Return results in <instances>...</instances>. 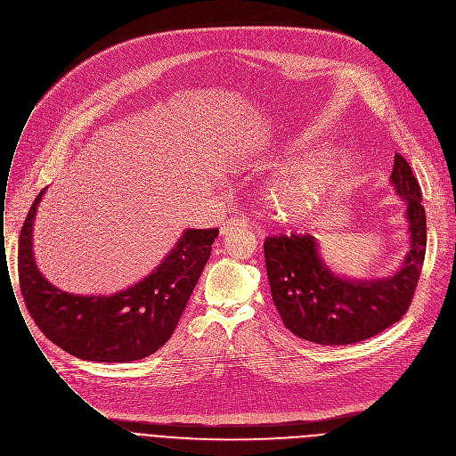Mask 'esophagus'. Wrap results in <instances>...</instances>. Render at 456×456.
I'll return each mask as SVG.
<instances>
[{"instance_id":"esophagus-1","label":"esophagus","mask_w":456,"mask_h":456,"mask_svg":"<svg viewBox=\"0 0 456 456\" xmlns=\"http://www.w3.org/2000/svg\"><path fill=\"white\" fill-rule=\"evenodd\" d=\"M240 228H248V221H246L244 217H232V219H228V221L221 226V235L226 237V235H230L232 232L240 230Z\"/></svg>"}]
</instances>
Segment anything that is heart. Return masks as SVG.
<instances>
[{
    "instance_id": "heart-1",
    "label": "heart",
    "mask_w": 456,
    "mask_h": 456,
    "mask_svg": "<svg viewBox=\"0 0 456 456\" xmlns=\"http://www.w3.org/2000/svg\"><path fill=\"white\" fill-rule=\"evenodd\" d=\"M339 191L341 176L332 164L304 157L274 183L269 203L280 221L301 223L322 214Z\"/></svg>"
}]
</instances>
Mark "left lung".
Here are the masks:
<instances>
[{
    "instance_id": "8db88e82",
    "label": "left lung",
    "mask_w": 456,
    "mask_h": 456,
    "mask_svg": "<svg viewBox=\"0 0 456 456\" xmlns=\"http://www.w3.org/2000/svg\"><path fill=\"white\" fill-rule=\"evenodd\" d=\"M407 203L411 248L402 267L380 280H348L332 273L313 235H276L264 244L273 301L287 329L318 345H352L396 323L409 309L427 253V216L421 187L409 162L396 153L391 173Z\"/></svg>"
}]
</instances>
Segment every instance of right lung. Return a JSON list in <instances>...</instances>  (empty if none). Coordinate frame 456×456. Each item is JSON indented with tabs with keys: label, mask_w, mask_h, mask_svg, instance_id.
Wrapping results in <instances>:
<instances>
[{
	"label": "right lung",
	"mask_w": 456,
	"mask_h": 456,
	"mask_svg": "<svg viewBox=\"0 0 456 456\" xmlns=\"http://www.w3.org/2000/svg\"><path fill=\"white\" fill-rule=\"evenodd\" d=\"M38 192L19 235V281L38 329L61 350L99 362L138 361L173 334L207 265L217 228L185 230L166 258L140 283L113 296H76L56 289L33 256Z\"/></svg>",
	"instance_id": "add662e5"
}]
</instances>
